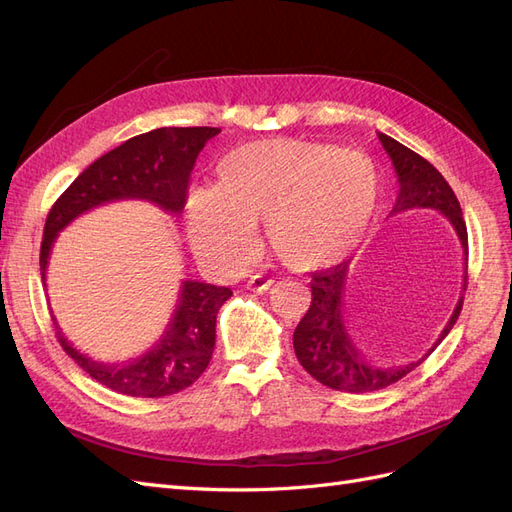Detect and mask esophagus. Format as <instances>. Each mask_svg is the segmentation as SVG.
I'll use <instances>...</instances> for the list:
<instances>
[{
	"instance_id": "obj_1",
	"label": "esophagus",
	"mask_w": 512,
	"mask_h": 512,
	"mask_svg": "<svg viewBox=\"0 0 512 512\" xmlns=\"http://www.w3.org/2000/svg\"><path fill=\"white\" fill-rule=\"evenodd\" d=\"M247 288L254 292H267L273 288V280H269L265 275H252L250 280H247Z\"/></svg>"
}]
</instances>
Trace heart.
Returning a JSON list of instances; mask_svg holds the SVG:
<instances>
[{
	"instance_id": "obj_1",
	"label": "heart",
	"mask_w": 512,
	"mask_h": 512,
	"mask_svg": "<svg viewBox=\"0 0 512 512\" xmlns=\"http://www.w3.org/2000/svg\"><path fill=\"white\" fill-rule=\"evenodd\" d=\"M382 205L378 166L361 151L262 138L215 166V185L185 194V228L198 256L237 269L256 250V222L284 267L331 269L359 247Z\"/></svg>"
}]
</instances>
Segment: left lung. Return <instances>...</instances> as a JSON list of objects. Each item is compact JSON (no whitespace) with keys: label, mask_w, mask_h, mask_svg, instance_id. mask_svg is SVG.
<instances>
[{"label":"left lung","mask_w":512,"mask_h":512,"mask_svg":"<svg viewBox=\"0 0 512 512\" xmlns=\"http://www.w3.org/2000/svg\"><path fill=\"white\" fill-rule=\"evenodd\" d=\"M378 138L384 151L389 153L399 181V192L391 213H401L408 209H433L453 224L463 250V260H466V273H463L461 286L463 292L468 284V230L455 192L438 173V168H433L418 153L382 132H378ZM346 280L348 262L314 273L312 305H309L307 314L301 318L292 335L294 352H297V359L307 374L324 386H329V389L344 393H374L410 374L451 333L463 305L461 294L442 333L421 359L406 365H376L365 359L348 333L342 303Z\"/></svg>","instance_id":"8db88e82"}]
</instances>
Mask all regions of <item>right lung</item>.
I'll return each instance as SVG.
<instances>
[{
  "label": "right lung",
  "mask_w": 512,
  "mask_h": 512,
  "mask_svg": "<svg viewBox=\"0 0 512 512\" xmlns=\"http://www.w3.org/2000/svg\"><path fill=\"white\" fill-rule=\"evenodd\" d=\"M220 132V128H158L130 138L89 164L46 218L40 247L42 284L57 235L79 215L115 200H149L166 213L179 215L198 153ZM230 297V288L183 280L175 312L158 342L123 363L85 356L68 342L53 318L55 333L74 363L106 389L128 397H166L188 389L207 369L215 346V318Z\"/></svg>",
  "instance_id": "obj_1"
}]
</instances>
